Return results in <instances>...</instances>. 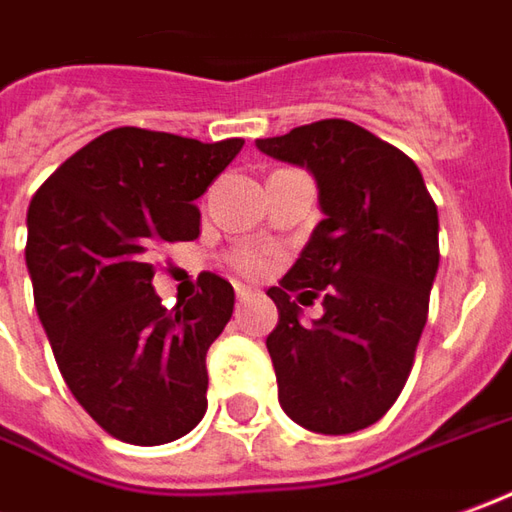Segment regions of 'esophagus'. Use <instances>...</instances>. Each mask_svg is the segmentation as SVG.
Instances as JSON below:
<instances>
[{
  "instance_id": "obj_1",
  "label": "esophagus",
  "mask_w": 512,
  "mask_h": 512,
  "mask_svg": "<svg viewBox=\"0 0 512 512\" xmlns=\"http://www.w3.org/2000/svg\"><path fill=\"white\" fill-rule=\"evenodd\" d=\"M234 290H236V301L239 303H245L250 295H253V290H250V287H245V284H236Z\"/></svg>"
}]
</instances>
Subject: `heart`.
Instances as JSON below:
<instances>
[{"instance_id":"obj_1","label":"heart","mask_w":512,"mask_h":512,"mask_svg":"<svg viewBox=\"0 0 512 512\" xmlns=\"http://www.w3.org/2000/svg\"><path fill=\"white\" fill-rule=\"evenodd\" d=\"M231 262H234L236 270H239V273H245V276H262L264 270L270 267V250H262V248L236 250Z\"/></svg>"}]
</instances>
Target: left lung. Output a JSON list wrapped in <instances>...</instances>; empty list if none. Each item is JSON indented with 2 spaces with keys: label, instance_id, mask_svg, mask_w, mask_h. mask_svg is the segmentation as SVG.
Returning a JSON list of instances; mask_svg holds the SVG:
<instances>
[{
  "label": "left lung",
  "instance_id": "1",
  "mask_svg": "<svg viewBox=\"0 0 512 512\" xmlns=\"http://www.w3.org/2000/svg\"><path fill=\"white\" fill-rule=\"evenodd\" d=\"M256 147L309 169L326 214L267 290L278 306L267 337L278 401L312 432H359L396 404L415 362L440 262L438 206L410 155L348 119ZM292 294L304 305L323 297L324 317L303 327Z\"/></svg>",
  "mask_w": 512,
  "mask_h": 512
}]
</instances>
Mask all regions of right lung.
<instances>
[{"mask_svg": "<svg viewBox=\"0 0 512 512\" xmlns=\"http://www.w3.org/2000/svg\"><path fill=\"white\" fill-rule=\"evenodd\" d=\"M242 144L114 128L66 158L30 203L35 309L63 382L111 438L161 446L206 415V354L234 315V287L200 273L195 298L164 309L153 256L197 239L195 200Z\"/></svg>", "mask_w": 512, "mask_h": 512, "instance_id": "1", "label": "right lung"}]
</instances>
